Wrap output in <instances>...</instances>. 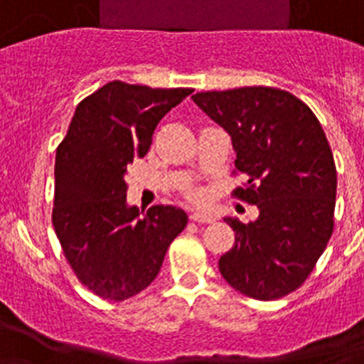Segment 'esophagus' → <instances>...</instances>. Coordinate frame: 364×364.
<instances>
[{
	"label": "esophagus",
	"instance_id": "esophagus-1",
	"mask_svg": "<svg viewBox=\"0 0 364 364\" xmlns=\"http://www.w3.org/2000/svg\"><path fill=\"white\" fill-rule=\"evenodd\" d=\"M191 220H194V223H215L217 220V217L215 215H209V213H202V211H192L191 213Z\"/></svg>",
	"mask_w": 364,
	"mask_h": 364
}]
</instances>
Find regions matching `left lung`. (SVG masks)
I'll return each mask as SVG.
<instances>
[{
	"label": "left lung",
	"instance_id": "1",
	"mask_svg": "<svg viewBox=\"0 0 364 364\" xmlns=\"http://www.w3.org/2000/svg\"><path fill=\"white\" fill-rule=\"evenodd\" d=\"M192 100L232 136L235 170L247 176L233 192L259 209L249 224L224 218L235 245L218 259L220 274L252 299H280L305 282L333 233L336 168L326 132L303 100L277 87Z\"/></svg>",
	"mask_w": 364,
	"mask_h": 364
}]
</instances>
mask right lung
Masks as SVG:
<instances>
[{"label":"right lung","mask_w":364,"mask_h":364,"mask_svg":"<svg viewBox=\"0 0 364 364\" xmlns=\"http://www.w3.org/2000/svg\"><path fill=\"white\" fill-rule=\"evenodd\" d=\"M192 90L108 82L76 106L55 151L54 223L65 258L85 288L125 301L151 284L187 213L127 203V168L149 151L159 121Z\"/></svg>","instance_id":"right-lung-1"}]
</instances>
